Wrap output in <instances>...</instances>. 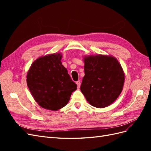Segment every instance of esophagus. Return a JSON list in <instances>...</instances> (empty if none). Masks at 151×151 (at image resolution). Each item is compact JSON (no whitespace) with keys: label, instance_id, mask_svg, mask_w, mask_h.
Returning a JSON list of instances; mask_svg holds the SVG:
<instances>
[{"label":"esophagus","instance_id":"1","mask_svg":"<svg viewBox=\"0 0 151 151\" xmlns=\"http://www.w3.org/2000/svg\"><path fill=\"white\" fill-rule=\"evenodd\" d=\"M76 84H77V88H79L80 86H81V81H77V82H76Z\"/></svg>","mask_w":151,"mask_h":151}]
</instances>
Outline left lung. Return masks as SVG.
<instances>
[{
    "instance_id": "8db88e82",
    "label": "left lung",
    "mask_w": 151,
    "mask_h": 151,
    "mask_svg": "<svg viewBox=\"0 0 151 151\" xmlns=\"http://www.w3.org/2000/svg\"><path fill=\"white\" fill-rule=\"evenodd\" d=\"M84 73L81 90L92 106L106 107L119 96L125 76L115 57L102 55L85 57Z\"/></svg>"
}]
</instances>
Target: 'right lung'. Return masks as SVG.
I'll return each mask as SVG.
<instances>
[{
  "instance_id": "add662e5",
  "label": "right lung",
  "mask_w": 151,
  "mask_h": 151,
  "mask_svg": "<svg viewBox=\"0 0 151 151\" xmlns=\"http://www.w3.org/2000/svg\"><path fill=\"white\" fill-rule=\"evenodd\" d=\"M60 53L40 57L32 63L27 84L35 101L42 108L56 111L64 107L77 89Z\"/></svg>"
}]
</instances>
